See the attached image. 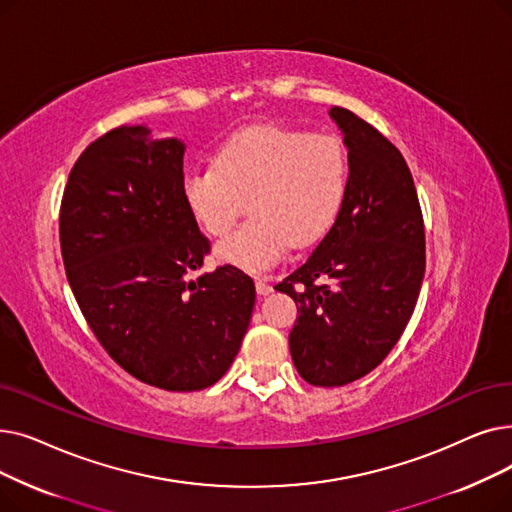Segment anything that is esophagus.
<instances>
[{"label": "esophagus", "instance_id": "esophagus-1", "mask_svg": "<svg viewBox=\"0 0 512 512\" xmlns=\"http://www.w3.org/2000/svg\"><path fill=\"white\" fill-rule=\"evenodd\" d=\"M256 291H258V294H260V296H269V294H271V291H273V285H271L269 281H264V279H258V281H256Z\"/></svg>", "mask_w": 512, "mask_h": 512}]
</instances>
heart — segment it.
Returning <instances> with one entry per match:
<instances>
[{
    "instance_id": "heart-1",
    "label": "heart",
    "mask_w": 512,
    "mask_h": 512,
    "mask_svg": "<svg viewBox=\"0 0 512 512\" xmlns=\"http://www.w3.org/2000/svg\"><path fill=\"white\" fill-rule=\"evenodd\" d=\"M348 183L344 145L279 125L237 131L214 154L212 168H191L183 198L198 225L225 237L248 202L250 221L216 248L227 264L260 275L289 243L304 248L333 225Z\"/></svg>"
}]
</instances>
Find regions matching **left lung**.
Wrapping results in <instances>:
<instances>
[{"mask_svg": "<svg viewBox=\"0 0 512 512\" xmlns=\"http://www.w3.org/2000/svg\"><path fill=\"white\" fill-rule=\"evenodd\" d=\"M344 133L348 183L342 208L312 256L275 285L294 298L289 352L304 381L352 383L392 352L425 275V227L415 181L392 141L333 106Z\"/></svg>", "mask_w": 512, "mask_h": 512, "instance_id": "left-lung-1", "label": "left lung"}]
</instances>
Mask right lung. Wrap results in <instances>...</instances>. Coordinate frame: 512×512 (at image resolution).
Returning a JSON list of instances; mask_svg holds the SVG:
<instances>
[{
    "label": "right lung",
    "mask_w": 512,
    "mask_h": 512,
    "mask_svg": "<svg viewBox=\"0 0 512 512\" xmlns=\"http://www.w3.org/2000/svg\"><path fill=\"white\" fill-rule=\"evenodd\" d=\"M185 143L143 125L89 143L60 208L66 279L97 342L135 379L196 392L239 352L256 302L235 266L202 269L210 241L183 198Z\"/></svg>",
    "instance_id": "add662e5"
}]
</instances>
